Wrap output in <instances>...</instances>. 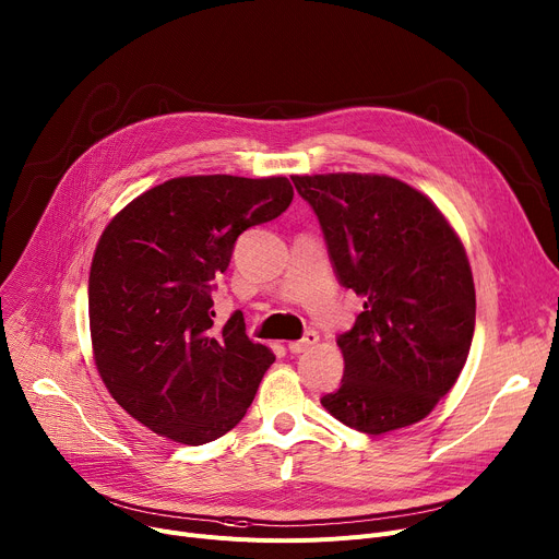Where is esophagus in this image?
Masks as SVG:
<instances>
[{"label":"esophagus","instance_id":"obj_1","mask_svg":"<svg viewBox=\"0 0 559 559\" xmlns=\"http://www.w3.org/2000/svg\"><path fill=\"white\" fill-rule=\"evenodd\" d=\"M316 343H318V334L316 332H307L300 341H290L288 343V352L290 354H302V352L311 349Z\"/></svg>","mask_w":559,"mask_h":559}]
</instances>
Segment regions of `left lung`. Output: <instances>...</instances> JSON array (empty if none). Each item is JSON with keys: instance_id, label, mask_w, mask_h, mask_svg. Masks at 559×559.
Instances as JSON below:
<instances>
[{"instance_id": "1", "label": "left lung", "mask_w": 559, "mask_h": 559, "mask_svg": "<svg viewBox=\"0 0 559 559\" xmlns=\"http://www.w3.org/2000/svg\"><path fill=\"white\" fill-rule=\"evenodd\" d=\"M318 216L336 280L364 309L336 343L338 390L320 404L370 436L424 419L461 377L476 293L461 239L424 193L388 176H290Z\"/></svg>"}]
</instances>
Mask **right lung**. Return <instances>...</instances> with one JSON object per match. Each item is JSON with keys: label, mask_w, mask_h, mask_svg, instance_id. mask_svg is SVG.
<instances>
[{"label": "right lung", "mask_w": 559, "mask_h": 559, "mask_svg": "<svg viewBox=\"0 0 559 559\" xmlns=\"http://www.w3.org/2000/svg\"><path fill=\"white\" fill-rule=\"evenodd\" d=\"M293 201L284 176H189L144 191L98 239L90 269L96 370L157 436L199 447L243 419L273 352L243 313L214 322L212 290L248 227Z\"/></svg>", "instance_id": "obj_1"}]
</instances>
